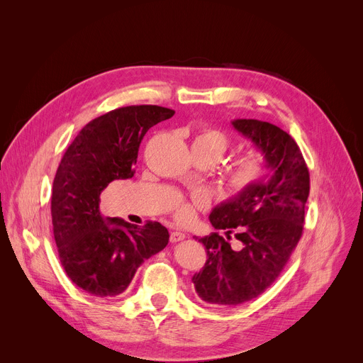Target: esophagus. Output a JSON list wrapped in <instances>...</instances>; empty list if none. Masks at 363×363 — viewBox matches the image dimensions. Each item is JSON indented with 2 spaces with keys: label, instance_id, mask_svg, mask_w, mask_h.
Returning <instances> with one entry per match:
<instances>
[{
  "label": "esophagus",
  "instance_id": "obj_1",
  "mask_svg": "<svg viewBox=\"0 0 363 363\" xmlns=\"http://www.w3.org/2000/svg\"><path fill=\"white\" fill-rule=\"evenodd\" d=\"M184 239H185V233H182V232H178V230H174V232L171 233V238H169V240H171L172 243L181 242V240H184Z\"/></svg>",
  "mask_w": 363,
  "mask_h": 363
}]
</instances>
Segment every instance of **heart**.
Instances as JSON below:
<instances>
[{"label":"heart","instance_id":"1","mask_svg":"<svg viewBox=\"0 0 363 363\" xmlns=\"http://www.w3.org/2000/svg\"><path fill=\"white\" fill-rule=\"evenodd\" d=\"M228 147V139L223 131L217 128H203L199 135L192 139V153H208L218 160ZM265 169V160L259 152L245 153L230 172L228 185L235 192H243L252 188L262 177ZM208 200L204 194H195L191 201L179 200L175 204V214L181 221H189L194 217L195 208H204Z\"/></svg>","mask_w":363,"mask_h":363}]
</instances>
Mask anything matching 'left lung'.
<instances>
[{
  "instance_id": "left-lung-1",
  "label": "left lung",
  "mask_w": 363,
  "mask_h": 363,
  "mask_svg": "<svg viewBox=\"0 0 363 363\" xmlns=\"http://www.w3.org/2000/svg\"><path fill=\"white\" fill-rule=\"evenodd\" d=\"M232 124L260 152L269 172L213 208L210 223L225 238L199 239L207 260L192 284L196 296L213 307L240 306L272 285L301 239L310 194L306 160L286 131L255 118ZM232 234L242 243L239 251L228 243Z\"/></svg>"
}]
</instances>
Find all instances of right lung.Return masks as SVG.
<instances>
[{
	"label": "right lung",
	"instance_id": "1",
	"mask_svg": "<svg viewBox=\"0 0 363 363\" xmlns=\"http://www.w3.org/2000/svg\"><path fill=\"white\" fill-rule=\"evenodd\" d=\"M174 110L130 106L89 121L65 152L53 179L52 223L62 267L69 279L95 296H117L138 268L168 245L157 221L139 227L100 211L110 182L135 174L146 131Z\"/></svg>",
	"mask_w": 363,
	"mask_h": 363
}]
</instances>
